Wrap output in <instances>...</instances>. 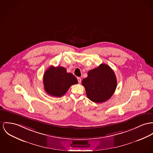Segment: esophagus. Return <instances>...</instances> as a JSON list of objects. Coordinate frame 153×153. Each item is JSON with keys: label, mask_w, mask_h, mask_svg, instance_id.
<instances>
[{"label": "esophagus", "mask_w": 153, "mask_h": 153, "mask_svg": "<svg viewBox=\"0 0 153 153\" xmlns=\"http://www.w3.org/2000/svg\"><path fill=\"white\" fill-rule=\"evenodd\" d=\"M77 80L79 83H81L82 82V79L80 77H77Z\"/></svg>", "instance_id": "34e87169"}]
</instances>
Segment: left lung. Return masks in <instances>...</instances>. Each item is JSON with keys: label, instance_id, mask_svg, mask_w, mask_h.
<instances>
[{"label": "left lung", "instance_id": "obj_1", "mask_svg": "<svg viewBox=\"0 0 153 153\" xmlns=\"http://www.w3.org/2000/svg\"><path fill=\"white\" fill-rule=\"evenodd\" d=\"M88 76L82 80L87 97L95 103L109 100L115 93L117 81L114 71L107 65L101 64L88 71Z\"/></svg>", "mask_w": 153, "mask_h": 153}]
</instances>
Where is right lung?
I'll use <instances>...</instances> for the list:
<instances>
[{"instance_id": "right-lung-1", "label": "right lung", "mask_w": 153, "mask_h": 153, "mask_svg": "<svg viewBox=\"0 0 153 153\" xmlns=\"http://www.w3.org/2000/svg\"><path fill=\"white\" fill-rule=\"evenodd\" d=\"M44 90L51 96L60 97L68 91L71 85L77 84V78L61 66H51L44 73Z\"/></svg>"}]
</instances>
